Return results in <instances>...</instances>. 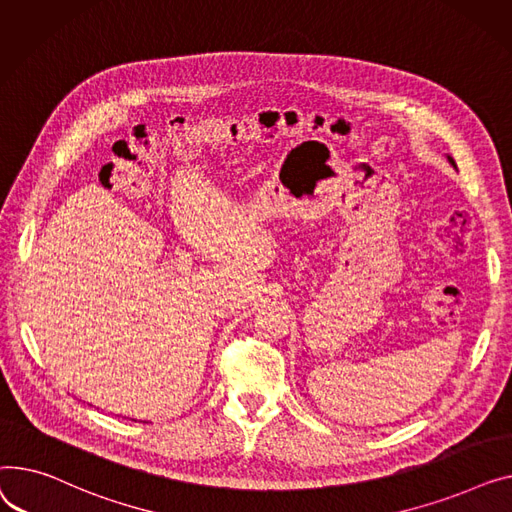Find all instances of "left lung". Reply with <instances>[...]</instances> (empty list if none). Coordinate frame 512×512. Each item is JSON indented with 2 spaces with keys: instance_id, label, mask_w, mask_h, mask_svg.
I'll return each instance as SVG.
<instances>
[{
  "instance_id": "1",
  "label": "left lung",
  "mask_w": 512,
  "mask_h": 512,
  "mask_svg": "<svg viewBox=\"0 0 512 512\" xmlns=\"http://www.w3.org/2000/svg\"><path fill=\"white\" fill-rule=\"evenodd\" d=\"M450 161H453V159H450ZM453 165H455V161H453Z\"/></svg>"
}]
</instances>
